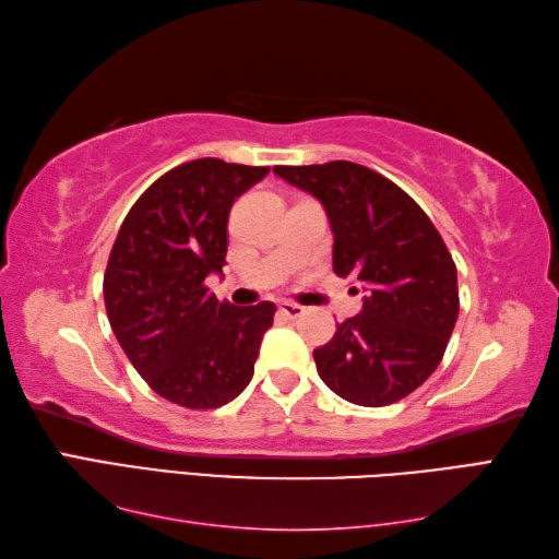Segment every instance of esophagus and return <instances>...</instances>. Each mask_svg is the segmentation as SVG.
Returning <instances> with one entry per match:
<instances>
[{
    "mask_svg": "<svg viewBox=\"0 0 559 559\" xmlns=\"http://www.w3.org/2000/svg\"><path fill=\"white\" fill-rule=\"evenodd\" d=\"M278 312H281L283 317H288V319H298V317L305 314V307H302V305H295V302H288V300H283V302L278 305Z\"/></svg>",
    "mask_w": 559,
    "mask_h": 559,
    "instance_id": "esophagus-1",
    "label": "esophagus"
}]
</instances>
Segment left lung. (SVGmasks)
<instances>
[{"mask_svg":"<svg viewBox=\"0 0 559 559\" xmlns=\"http://www.w3.org/2000/svg\"><path fill=\"white\" fill-rule=\"evenodd\" d=\"M322 201L336 276L370 293L314 350L322 382L355 406H389L430 377L459 317L456 264L427 213L384 175L350 160L276 165Z\"/></svg>","mask_w":559,"mask_h":559,"instance_id":"8db88e82","label":"left lung"}]
</instances>
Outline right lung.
Segmentation results:
<instances>
[{
  "instance_id": "1",
  "label": "right lung",
  "mask_w": 559,
  "mask_h": 559,
  "mask_svg": "<svg viewBox=\"0 0 559 559\" xmlns=\"http://www.w3.org/2000/svg\"><path fill=\"white\" fill-rule=\"evenodd\" d=\"M269 168L199 158L158 177L122 223L103 278L105 310L129 362L158 396L218 408L254 374L276 305L235 307L209 293L223 273L235 199Z\"/></svg>"
}]
</instances>
